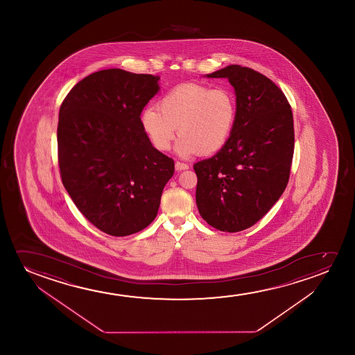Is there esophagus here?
<instances>
[{
  "instance_id": "obj_1",
  "label": "esophagus",
  "mask_w": 355,
  "mask_h": 355,
  "mask_svg": "<svg viewBox=\"0 0 355 355\" xmlns=\"http://www.w3.org/2000/svg\"><path fill=\"white\" fill-rule=\"evenodd\" d=\"M175 171H184L188 170L189 168V165L188 164H184V162H180V161H177L175 162Z\"/></svg>"
}]
</instances>
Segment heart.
<instances>
[{
    "label": "heart",
    "mask_w": 355,
    "mask_h": 355,
    "mask_svg": "<svg viewBox=\"0 0 355 355\" xmlns=\"http://www.w3.org/2000/svg\"><path fill=\"white\" fill-rule=\"evenodd\" d=\"M236 112V98L228 88L182 83L161 98L159 107H146L139 120L157 150H168L180 132L177 150L180 155L207 156L227 144Z\"/></svg>",
    "instance_id": "obj_1"
}]
</instances>
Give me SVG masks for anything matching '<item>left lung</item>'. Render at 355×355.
Here are the masks:
<instances>
[{"mask_svg": "<svg viewBox=\"0 0 355 355\" xmlns=\"http://www.w3.org/2000/svg\"><path fill=\"white\" fill-rule=\"evenodd\" d=\"M207 78H225L235 89L236 120L227 144L194 165L201 217L220 232L257 223L286 189L295 132L282 89L253 69L228 65Z\"/></svg>", "mask_w": 355, "mask_h": 355, "instance_id": "8db88e82", "label": "left lung"}]
</instances>
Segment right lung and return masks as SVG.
<instances>
[{
    "mask_svg": "<svg viewBox=\"0 0 355 355\" xmlns=\"http://www.w3.org/2000/svg\"><path fill=\"white\" fill-rule=\"evenodd\" d=\"M159 76L107 69L76 83L59 110L58 162L64 188L104 233L126 236L155 219L173 160L151 146L141 114Z\"/></svg>",
    "mask_w": 355,
    "mask_h": 355,
    "instance_id": "1",
    "label": "right lung"
}]
</instances>
